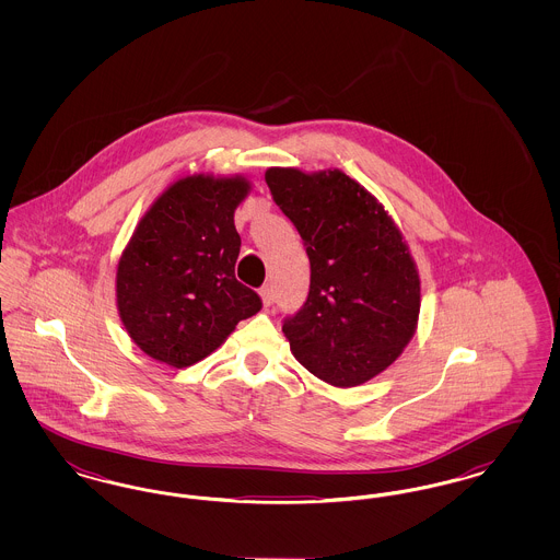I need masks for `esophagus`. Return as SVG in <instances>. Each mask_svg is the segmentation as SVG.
<instances>
[{
	"instance_id": "obj_1",
	"label": "esophagus",
	"mask_w": 560,
	"mask_h": 560,
	"mask_svg": "<svg viewBox=\"0 0 560 560\" xmlns=\"http://www.w3.org/2000/svg\"><path fill=\"white\" fill-rule=\"evenodd\" d=\"M260 298H262V304H265V308H270V306H272V302H275V293H272V288H270V285H265V288L260 290Z\"/></svg>"
}]
</instances>
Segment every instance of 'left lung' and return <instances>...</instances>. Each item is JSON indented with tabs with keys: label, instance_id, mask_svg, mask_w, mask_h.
I'll return each mask as SVG.
<instances>
[{
	"label": "left lung",
	"instance_id": "1",
	"mask_svg": "<svg viewBox=\"0 0 560 560\" xmlns=\"http://www.w3.org/2000/svg\"><path fill=\"white\" fill-rule=\"evenodd\" d=\"M265 178L311 260L308 298L283 320L293 357L331 386H359L416 334L420 275L409 247L384 206L340 170L268 167Z\"/></svg>",
	"mask_w": 560,
	"mask_h": 560
}]
</instances>
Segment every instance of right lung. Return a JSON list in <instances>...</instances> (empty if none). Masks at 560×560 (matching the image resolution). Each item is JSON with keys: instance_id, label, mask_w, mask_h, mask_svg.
<instances>
[{"instance_id": "obj_1", "label": "right lung", "mask_w": 560, "mask_h": 560, "mask_svg": "<svg viewBox=\"0 0 560 560\" xmlns=\"http://www.w3.org/2000/svg\"><path fill=\"white\" fill-rule=\"evenodd\" d=\"M247 190L243 176H187L138 222L117 265V308L151 359L188 368L262 308L260 295L235 279V210Z\"/></svg>"}]
</instances>
